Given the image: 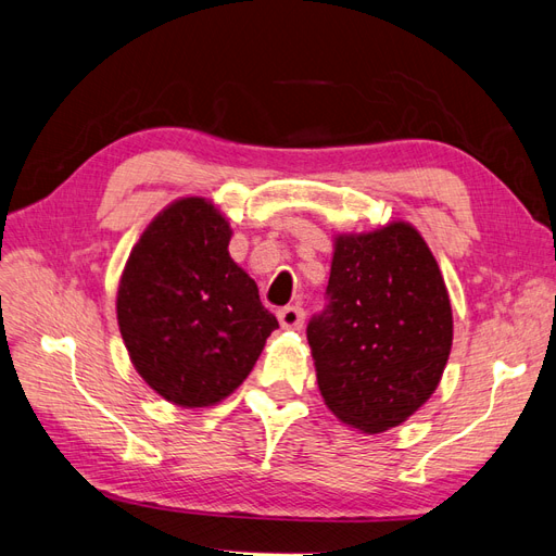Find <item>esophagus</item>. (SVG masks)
I'll use <instances>...</instances> for the list:
<instances>
[{
  "label": "esophagus",
  "instance_id": "esophagus-1",
  "mask_svg": "<svg viewBox=\"0 0 556 556\" xmlns=\"http://www.w3.org/2000/svg\"><path fill=\"white\" fill-rule=\"evenodd\" d=\"M306 313L301 306H285L278 311V323L282 329H301L304 327Z\"/></svg>",
  "mask_w": 556,
  "mask_h": 556
}]
</instances>
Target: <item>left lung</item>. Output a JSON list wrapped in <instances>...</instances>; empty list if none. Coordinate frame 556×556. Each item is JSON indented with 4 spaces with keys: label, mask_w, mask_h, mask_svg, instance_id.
Here are the masks:
<instances>
[{
    "label": "left lung",
    "mask_w": 556,
    "mask_h": 556,
    "mask_svg": "<svg viewBox=\"0 0 556 556\" xmlns=\"http://www.w3.org/2000/svg\"><path fill=\"white\" fill-rule=\"evenodd\" d=\"M327 294L308 325L325 406L364 433L406 422L452 350L450 294L422 233L403 220L336 233Z\"/></svg>",
    "instance_id": "8db88e82"
}]
</instances>
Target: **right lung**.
Instances as JSON below:
<instances>
[{
    "label": "right lung",
    "mask_w": 556,
    "mask_h": 556,
    "mask_svg": "<svg viewBox=\"0 0 556 556\" xmlns=\"http://www.w3.org/2000/svg\"><path fill=\"white\" fill-rule=\"evenodd\" d=\"M229 241L213 201L180 197L143 229L117 285V327L134 368L180 408L237 392L278 327Z\"/></svg>",
    "instance_id": "obj_1"
}]
</instances>
